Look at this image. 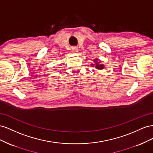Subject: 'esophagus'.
I'll return each mask as SVG.
<instances>
[{"instance_id":"esophagus-1","label":"esophagus","mask_w":153,"mask_h":153,"mask_svg":"<svg viewBox=\"0 0 153 153\" xmlns=\"http://www.w3.org/2000/svg\"><path fill=\"white\" fill-rule=\"evenodd\" d=\"M72 52H74V53H77L78 52V49L76 47H72Z\"/></svg>"}]
</instances>
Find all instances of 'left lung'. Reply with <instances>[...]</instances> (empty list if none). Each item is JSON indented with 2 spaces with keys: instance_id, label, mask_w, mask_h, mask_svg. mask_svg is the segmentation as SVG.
Returning <instances> with one entry per match:
<instances>
[{
  "instance_id": "1",
  "label": "left lung",
  "mask_w": 153,
  "mask_h": 153,
  "mask_svg": "<svg viewBox=\"0 0 153 153\" xmlns=\"http://www.w3.org/2000/svg\"><path fill=\"white\" fill-rule=\"evenodd\" d=\"M91 66L94 67L99 70H102L104 68V65L101 63V61L99 60L98 58L94 59V63L91 64Z\"/></svg>"
}]
</instances>
